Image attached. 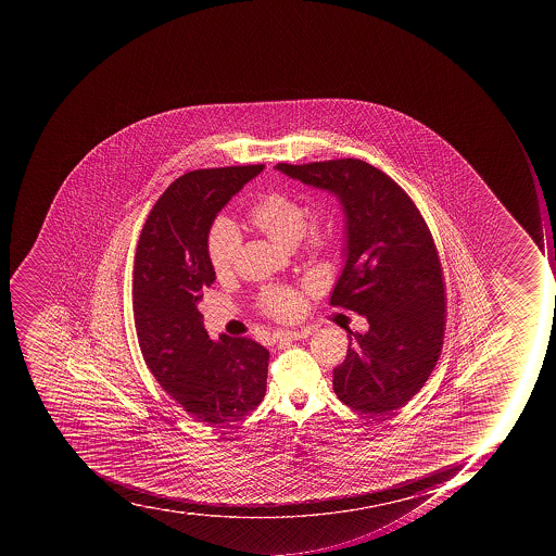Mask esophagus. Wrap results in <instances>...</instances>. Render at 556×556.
<instances>
[{
  "label": "esophagus",
  "instance_id": "1",
  "mask_svg": "<svg viewBox=\"0 0 556 556\" xmlns=\"http://www.w3.org/2000/svg\"><path fill=\"white\" fill-rule=\"evenodd\" d=\"M309 336V330H281V332L275 333L276 342L283 341H301V339H306Z\"/></svg>",
  "mask_w": 556,
  "mask_h": 556
}]
</instances>
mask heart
I'll return each mask as SVG.
<instances>
[{
	"label": "heart",
	"mask_w": 556,
	"mask_h": 556,
	"mask_svg": "<svg viewBox=\"0 0 556 556\" xmlns=\"http://www.w3.org/2000/svg\"><path fill=\"white\" fill-rule=\"evenodd\" d=\"M249 223L255 231L275 241L278 245H295L301 237L309 252H321L333 241V223L318 219L306 226V208L295 198L285 193H267L250 206ZM241 240L231 224L215 223L206 240V254L212 269L219 278L231 275L240 257ZM258 307L276 319H292L304 309V295L293 287H271L258 295Z\"/></svg>",
	"instance_id": "obj_1"
}]
</instances>
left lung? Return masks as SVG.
<instances>
[{
  "mask_svg": "<svg viewBox=\"0 0 556 556\" xmlns=\"http://www.w3.org/2000/svg\"><path fill=\"white\" fill-rule=\"evenodd\" d=\"M276 170L336 194L345 215L344 269L330 304L367 318L333 368L337 399L362 414H390L433 372L445 332V281L416 203L370 163L353 157Z\"/></svg>",
  "mask_w": 556,
  "mask_h": 556,
  "instance_id": "8db88e82",
  "label": "left lung"
}]
</instances>
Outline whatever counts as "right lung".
I'll return each mask as SVG.
<instances>
[{"label":"right lung","mask_w":556,"mask_h":556,"mask_svg":"<svg viewBox=\"0 0 556 556\" xmlns=\"http://www.w3.org/2000/svg\"><path fill=\"white\" fill-rule=\"evenodd\" d=\"M264 165L184 174L166 188L140 232L134 319L146 365L184 410L206 426L240 420L266 394L269 351L247 337L212 341L198 311L215 280L206 240L226 203Z\"/></svg>","instance_id":"right-lung-1"}]
</instances>
